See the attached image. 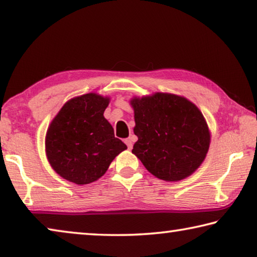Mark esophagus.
I'll use <instances>...</instances> for the list:
<instances>
[{"instance_id": "1", "label": "esophagus", "mask_w": 257, "mask_h": 257, "mask_svg": "<svg viewBox=\"0 0 257 257\" xmlns=\"http://www.w3.org/2000/svg\"><path fill=\"white\" fill-rule=\"evenodd\" d=\"M124 143H125V145L128 146V149H129V150H132V149H133L134 141H133V138H132V137H129V138H127V139H124Z\"/></svg>"}]
</instances>
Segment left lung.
<instances>
[{"label":"left lung","mask_w":257,"mask_h":257,"mask_svg":"<svg viewBox=\"0 0 257 257\" xmlns=\"http://www.w3.org/2000/svg\"><path fill=\"white\" fill-rule=\"evenodd\" d=\"M134 133L138 137L133 153L152 175L179 181L196 171L210 147V132L195 104L178 95L155 93L134 97Z\"/></svg>","instance_id":"left-lung-1"}]
</instances>
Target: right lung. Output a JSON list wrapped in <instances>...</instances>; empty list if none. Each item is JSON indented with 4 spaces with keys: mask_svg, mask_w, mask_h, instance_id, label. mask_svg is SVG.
<instances>
[{
    "mask_svg": "<svg viewBox=\"0 0 257 257\" xmlns=\"http://www.w3.org/2000/svg\"><path fill=\"white\" fill-rule=\"evenodd\" d=\"M110 98L95 93L68 101L52 120L45 138L47 160L60 177L87 185L99 179L127 150L103 113Z\"/></svg>",
    "mask_w": 257,
    "mask_h": 257,
    "instance_id": "add662e5",
    "label": "right lung"
}]
</instances>
